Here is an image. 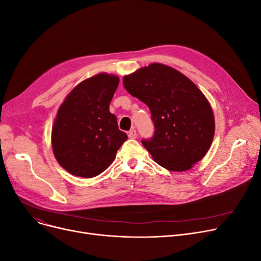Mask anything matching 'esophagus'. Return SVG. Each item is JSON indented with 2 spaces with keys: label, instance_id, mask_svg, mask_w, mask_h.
<instances>
[{
  "label": "esophagus",
  "instance_id": "obj_1",
  "mask_svg": "<svg viewBox=\"0 0 261 261\" xmlns=\"http://www.w3.org/2000/svg\"><path fill=\"white\" fill-rule=\"evenodd\" d=\"M137 132H136V129H132V130H129L128 132V137L130 138V139H136L137 138Z\"/></svg>",
  "mask_w": 261,
  "mask_h": 261
}]
</instances>
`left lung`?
Listing matches in <instances>:
<instances>
[{"mask_svg":"<svg viewBox=\"0 0 261 261\" xmlns=\"http://www.w3.org/2000/svg\"><path fill=\"white\" fill-rule=\"evenodd\" d=\"M123 86L150 108L155 132L142 144L159 166L187 171L206 155L214 139L215 117L193 82L155 63L124 76Z\"/></svg>","mask_w":261,"mask_h":261,"instance_id":"obj_1","label":"left lung"}]
</instances>
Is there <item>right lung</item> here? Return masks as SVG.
I'll list each match as a JSON object with an SVG mask.
<instances>
[{
  "label": "right lung",
  "instance_id": "obj_1",
  "mask_svg": "<svg viewBox=\"0 0 261 261\" xmlns=\"http://www.w3.org/2000/svg\"><path fill=\"white\" fill-rule=\"evenodd\" d=\"M119 81L116 75L96 74L79 84L58 109L52 128L53 152L73 175L91 178L101 174L127 139L109 111Z\"/></svg>",
  "mask_w": 261,
  "mask_h": 261
}]
</instances>
